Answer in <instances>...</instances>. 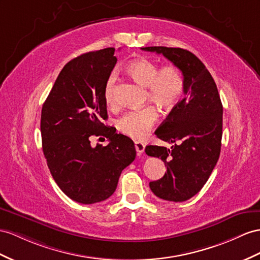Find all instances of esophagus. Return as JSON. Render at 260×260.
<instances>
[{
    "label": "esophagus",
    "instance_id": "obj_1",
    "mask_svg": "<svg viewBox=\"0 0 260 260\" xmlns=\"http://www.w3.org/2000/svg\"><path fill=\"white\" fill-rule=\"evenodd\" d=\"M135 148H136L137 154L141 155V154H143L144 150H145V145L141 142H135Z\"/></svg>",
    "mask_w": 260,
    "mask_h": 260
}]
</instances>
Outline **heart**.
I'll return each instance as SVG.
<instances>
[{
	"instance_id": "obj_1",
	"label": "heart",
	"mask_w": 260,
	"mask_h": 260,
	"mask_svg": "<svg viewBox=\"0 0 260 260\" xmlns=\"http://www.w3.org/2000/svg\"><path fill=\"white\" fill-rule=\"evenodd\" d=\"M126 70L137 83L147 89L146 99L162 109L174 108L182 96L184 79L181 71L175 66L159 69L154 61L139 58L132 61ZM114 85L115 76L111 75L104 86V101L110 108L116 105ZM157 118L158 112L155 106L147 105L141 110L125 113L117 119V128L132 138L143 139L148 135Z\"/></svg>"
}]
</instances>
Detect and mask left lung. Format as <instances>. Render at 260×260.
<instances>
[{"instance_id":"left-lung-1","label":"left lung","mask_w":260,"mask_h":260,"mask_svg":"<svg viewBox=\"0 0 260 260\" xmlns=\"http://www.w3.org/2000/svg\"><path fill=\"white\" fill-rule=\"evenodd\" d=\"M142 49L164 55L184 79L183 99L155 132L161 141L174 145L171 149L148 145L145 151L167 166L161 179L149 182L154 194L167 201H187L203 188L218 160L223 105L214 79L192 52L162 46Z\"/></svg>"}]
</instances>
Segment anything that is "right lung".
<instances>
[{"mask_svg": "<svg viewBox=\"0 0 260 260\" xmlns=\"http://www.w3.org/2000/svg\"><path fill=\"white\" fill-rule=\"evenodd\" d=\"M114 48L90 51L67 63L42 109L43 151L50 174L63 193L82 204L104 201L116 190L136 150L127 136L105 126L104 86L117 59ZM92 136L109 139L90 146Z\"/></svg>", "mask_w": 260, "mask_h": 260, "instance_id": "obj_1", "label": "right lung"}]
</instances>
